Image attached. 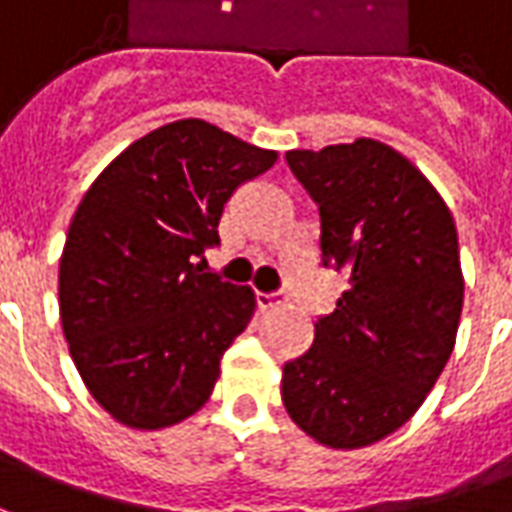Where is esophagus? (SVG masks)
<instances>
[{"mask_svg": "<svg viewBox=\"0 0 512 512\" xmlns=\"http://www.w3.org/2000/svg\"><path fill=\"white\" fill-rule=\"evenodd\" d=\"M257 305L260 310H274V307L285 305V293H257Z\"/></svg>", "mask_w": 512, "mask_h": 512, "instance_id": "1", "label": "esophagus"}]
</instances>
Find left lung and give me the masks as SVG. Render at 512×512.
Instances as JSON below:
<instances>
[{
	"mask_svg": "<svg viewBox=\"0 0 512 512\" xmlns=\"http://www.w3.org/2000/svg\"><path fill=\"white\" fill-rule=\"evenodd\" d=\"M285 160L318 205L321 263L343 268L349 288L316 321L313 346L282 366V405L318 443L360 449L416 413L455 349V219L432 182L374 138Z\"/></svg>",
	"mask_w": 512,
	"mask_h": 512,
	"instance_id": "8db88e82",
	"label": "left lung"
}]
</instances>
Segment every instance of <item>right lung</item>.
Returning <instances> with one entry per match:
<instances>
[{
  "label": "right lung",
  "instance_id": "1",
  "mask_svg": "<svg viewBox=\"0 0 512 512\" xmlns=\"http://www.w3.org/2000/svg\"><path fill=\"white\" fill-rule=\"evenodd\" d=\"M277 163L202 119L138 138L85 191L60 257V321L82 382L132 430L194 416L255 313L249 285L205 271L238 185Z\"/></svg>",
  "mask_w": 512,
  "mask_h": 512
}]
</instances>
